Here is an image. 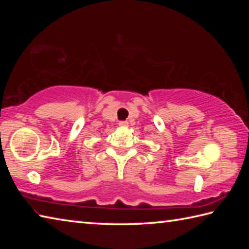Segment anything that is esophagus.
<instances>
[{
	"label": "esophagus",
	"instance_id": "34e87169",
	"mask_svg": "<svg viewBox=\"0 0 249 249\" xmlns=\"http://www.w3.org/2000/svg\"><path fill=\"white\" fill-rule=\"evenodd\" d=\"M119 125L121 126V127H126V126H128V122L127 121H121Z\"/></svg>",
	"mask_w": 249,
	"mask_h": 249
}]
</instances>
